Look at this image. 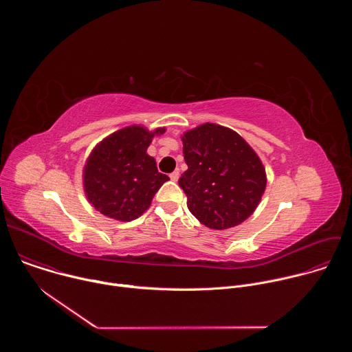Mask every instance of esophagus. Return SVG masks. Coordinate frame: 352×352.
<instances>
[{
	"label": "esophagus",
	"mask_w": 352,
	"mask_h": 352,
	"mask_svg": "<svg viewBox=\"0 0 352 352\" xmlns=\"http://www.w3.org/2000/svg\"><path fill=\"white\" fill-rule=\"evenodd\" d=\"M170 178H171V181L177 182V181L179 179V173H178V171H174V173H171V174H170Z\"/></svg>",
	"instance_id": "esophagus-1"
}]
</instances>
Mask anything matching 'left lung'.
I'll list each match as a JSON object with an SVG mask.
<instances>
[{"label":"left lung","mask_w":352,"mask_h":352,"mask_svg":"<svg viewBox=\"0 0 352 352\" xmlns=\"http://www.w3.org/2000/svg\"><path fill=\"white\" fill-rule=\"evenodd\" d=\"M188 170L179 186L189 212L209 228L227 230L252 214L267 177L255 150L235 131L206 122L184 132Z\"/></svg>","instance_id":"1"}]
</instances>
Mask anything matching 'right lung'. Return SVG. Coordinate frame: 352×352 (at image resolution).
Wrapping results in <instances>:
<instances>
[{
    "instance_id": "1",
    "label": "right lung",
    "mask_w": 352,
    "mask_h": 352,
    "mask_svg": "<svg viewBox=\"0 0 352 352\" xmlns=\"http://www.w3.org/2000/svg\"><path fill=\"white\" fill-rule=\"evenodd\" d=\"M164 132L166 128L148 131L129 125L93 147L83 167V190L97 212L117 221H132L150 208L155 193L170 179L147 155L153 138Z\"/></svg>"
}]
</instances>
